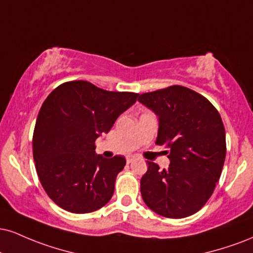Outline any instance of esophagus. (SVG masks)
<instances>
[{"mask_svg":"<svg viewBox=\"0 0 253 253\" xmlns=\"http://www.w3.org/2000/svg\"><path fill=\"white\" fill-rule=\"evenodd\" d=\"M135 160V157H127V159H126V161H127V164H130V163H133V161Z\"/></svg>","mask_w":253,"mask_h":253,"instance_id":"34e87169","label":"esophagus"}]
</instances>
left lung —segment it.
<instances>
[{
	"mask_svg": "<svg viewBox=\"0 0 253 253\" xmlns=\"http://www.w3.org/2000/svg\"><path fill=\"white\" fill-rule=\"evenodd\" d=\"M139 101L159 117L156 144L169 151V169L147 161L140 180L146 205L166 218H185L205 205L213 193L226 156L220 114L202 94L184 86L144 93Z\"/></svg>",
	"mask_w": 253,
	"mask_h": 253,
	"instance_id": "left-lung-1",
	"label": "left lung"
}]
</instances>
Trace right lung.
Listing matches in <instances>:
<instances>
[{"mask_svg":"<svg viewBox=\"0 0 253 253\" xmlns=\"http://www.w3.org/2000/svg\"><path fill=\"white\" fill-rule=\"evenodd\" d=\"M138 95L79 80L60 84L44 100L33 134V156L42 187L61 209L89 213L111 200L126 160L95 156V140L111 130Z\"/></svg>","mask_w":253,"mask_h":253,"instance_id":"1","label":"right lung"}]
</instances>
